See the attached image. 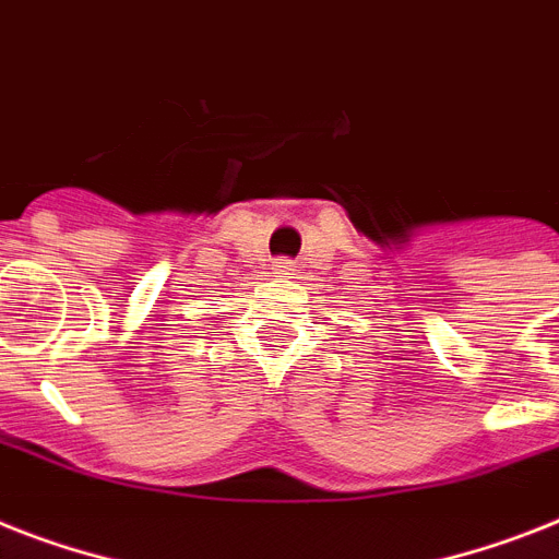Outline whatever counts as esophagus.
<instances>
[{
  "mask_svg": "<svg viewBox=\"0 0 559 559\" xmlns=\"http://www.w3.org/2000/svg\"><path fill=\"white\" fill-rule=\"evenodd\" d=\"M294 269H297V265H294V260H276L274 262V274H280V276L294 274Z\"/></svg>",
  "mask_w": 559,
  "mask_h": 559,
  "instance_id": "esophagus-1",
  "label": "esophagus"
}]
</instances>
